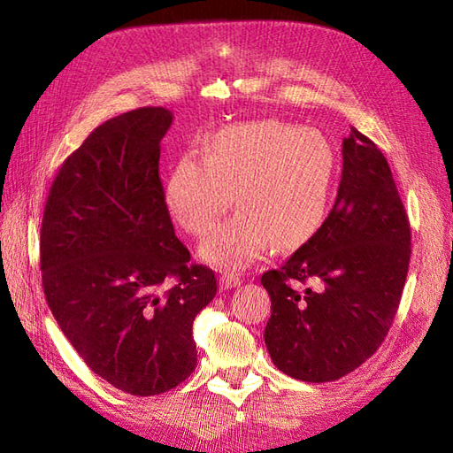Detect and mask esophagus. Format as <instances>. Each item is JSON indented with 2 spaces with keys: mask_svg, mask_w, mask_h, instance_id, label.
Segmentation results:
<instances>
[{
  "mask_svg": "<svg viewBox=\"0 0 453 453\" xmlns=\"http://www.w3.org/2000/svg\"><path fill=\"white\" fill-rule=\"evenodd\" d=\"M240 283H242V280L238 276H232V273H223L221 280H219V285H221V289H225V291L236 289Z\"/></svg>",
  "mask_w": 453,
  "mask_h": 453,
  "instance_id": "esophagus-1",
  "label": "esophagus"
}]
</instances>
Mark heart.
Listing matches in <instances>:
<instances>
[{
  "label": "heart",
  "instance_id": "obj_1",
  "mask_svg": "<svg viewBox=\"0 0 453 453\" xmlns=\"http://www.w3.org/2000/svg\"><path fill=\"white\" fill-rule=\"evenodd\" d=\"M336 153L315 128L255 120L219 130L205 153L177 160L164 187L173 221L200 236L225 213L234 195L238 211L200 245L213 266L242 270L268 245L287 251L323 226L333 196Z\"/></svg>",
  "mask_w": 453,
  "mask_h": 453
}]
</instances>
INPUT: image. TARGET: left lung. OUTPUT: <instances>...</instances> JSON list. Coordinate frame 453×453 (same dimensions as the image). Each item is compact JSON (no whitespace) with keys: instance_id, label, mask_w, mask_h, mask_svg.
Masks as SVG:
<instances>
[{"instance_id":"8db88e82","label":"left lung","mask_w":453,"mask_h":453,"mask_svg":"<svg viewBox=\"0 0 453 453\" xmlns=\"http://www.w3.org/2000/svg\"><path fill=\"white\" fill-rule=\"evenodd\" d=\"M342 158L336 202L318 234L260 278L272 300L270 357L311 383L340 380L380 348L410 265V223L386 157L351 128ZM310 280L315 290L297 289Z\"/></svg>"}]
</instances>
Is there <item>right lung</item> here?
Listing matches in <instances>:
<instances>
[{
	"label": "right lung",
	"mask_w": 453,
	"mask_h": 453,
	"mask_svg": "<svg viewBox=\"0 0 453 453\" xmlns=\"http://www.w3.org/2000/svg\"><path fill=\"white\" fill-rule=\"evenodd\" d=\"M172 120L164 107L105 120L62 164L41 223L54 319L94 374L138 396L193 374V321L217 293L215 272L188 265L164 203L160 142Z\"/></svg>",
	"instance_id": "obj_1"
}]
</instances>
